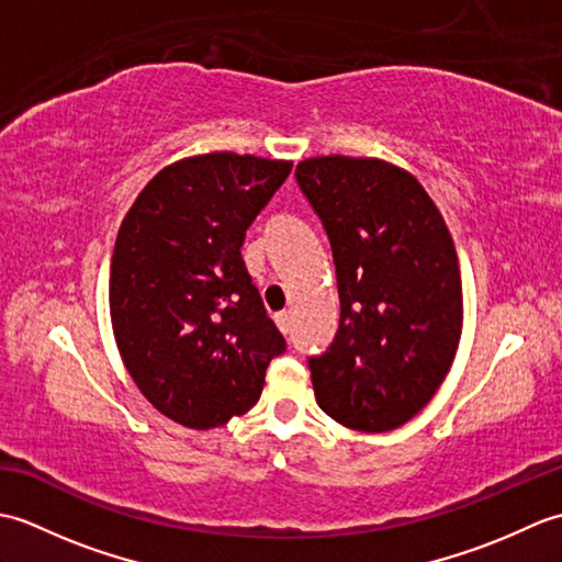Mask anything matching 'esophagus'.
Returning a JSON list of instances; mask_svg holds the SVG:
<instances>
[{
    "label": "esophagus",
    "mask_w": 562,
    "mask_h": 562,
    "mask_svg": "<svg viewBox=\"0 0 562 562\" xmlns=\"http://www.w3.org/2000/svg\"><path fill=\"white\" fill-rule=\"evenodd\" d=\"M274 324L282 333H290L292 330V314L290 312H278L274 314Z\"/></svg>",
    "instance_id": "1"
}]
</instances>
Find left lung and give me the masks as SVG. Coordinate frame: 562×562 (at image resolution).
<instances>
[{
    "label": "left lung",
    "instance_id": "1",
    "mask_svg": "<svg viewBox=\"0 0 562 562\" xmlns=\"http://www.w3.org/2000/svg\"><path fill=\"white\" fill-rule=\"evenodd\" d=\"M296 183L330 238L340 326L308 360L318 408L357 432L420 413L449 374L463 328L459 256L413 173L372 157H314Z\"/></svg>",
    "mask_w": 562,
    "mask_h": 562
}]
</instances>
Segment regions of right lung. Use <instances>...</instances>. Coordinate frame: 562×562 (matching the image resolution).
<instances>
[{"mask_svg":"<svg viewBox=\"0 0 562 562\" xmlns=\"http://www.w3.org/2000/svg\"><path fill=\"white\" fill-rule=\"evenodd\" d=\"M292 161L210 151L161 169L117 229L111 324L154 408L190 429L226 425L260 398L284 352L241 246Z\"/></svg>","mask_w":562,"mask_h":562,"instance_id":"add662e5","label":"right lung"}]
</instances>
